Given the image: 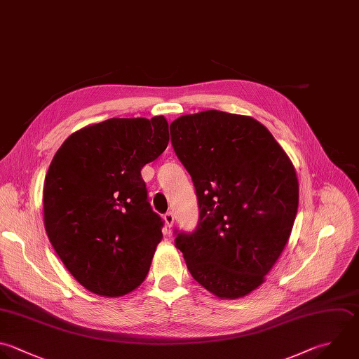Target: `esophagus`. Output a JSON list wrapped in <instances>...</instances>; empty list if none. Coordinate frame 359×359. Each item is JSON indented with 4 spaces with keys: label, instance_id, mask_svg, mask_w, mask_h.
I'll use <instances>...</instances> for the list:
<instances>
[{
    "label": "esophagus",
    "instance_id": "1",
    "mask_svg": "<svg viewBox=\"0 0 359 359\" xmlns=\"http://www.w3.org/2000/svg\"><path fill=\"white\" fill-rule=\"evenodd\" d=\"M164 222H165V224H167V227H171L172 224H174V213L172 212H167V213H164Z\"/></svg>",
    "mask_w": 359,
    "mask_h": 359
}]
</instances>
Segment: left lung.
<instances>
[{
  "label": "left lung",
  "instance_id": "obj_1",
  "mask_svg": "<svg viewBox=\"0 0 359 359\" xmlns=\"http://www.w3.org/2000/svg\"><path fill=\"white\" fill-rule=\"evenodd\" d=\"M172 149L189 172L199 208L194 231H178L196 282L219 297L258 287L283 251L297 213L294 168L269 130L222 111L170 125Z\"/></svg>",
  "mask_w": 359,
  "mask_h": 359
}]
</instances>
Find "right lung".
I'll list each match as a JSON object with an SVG mask.
<instances>
[{
    "mask_svg": "<svg viewBox=\"0 0 359 359\" xmlns=\"http://www.w3.org/2000/svg\"><path fill=\"white\" fill-rule=\"evenodd\" d=\"M168 139L164 116L112 118L77 130L55 154L43 189L46 233L90 292L123 296L146 279L164 220L140 171Z\"/></svg>",
    "mask_w": 359,
    "mask_h": 359,
    "instance_id": "right-lung-1",
    "label": "right lung"
}]
</instances>
